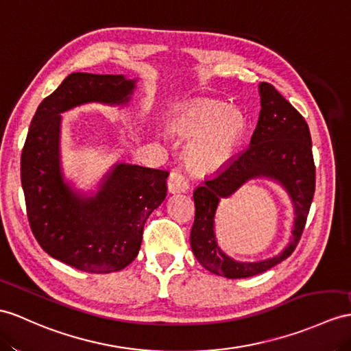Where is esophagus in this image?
Returning a JSON list of instances; mask_svg holds the SVG:
<instances>
[{"label":"esophagus","mask_w":351,"mask_h":351,"mask_svg":"<svg viewBox=\"0 0 351 351\" xmlns=\"http://www.w3.org/2000/svg\"><path fill=\"white\" fill-rule=\"evenodd\" d=\"M189 189V182L180 169H173L168 178V191L171 193H183Z\"/></svg>","instance_id":"1"}]
</instances>
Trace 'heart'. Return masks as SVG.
I'll use <instances>...</instances> for the list:
<instances>
[{"label":"heart","mask_w":351,"mask_h":351,"mask_svg":"<svg viewBox=\"0 0 351 351\" xmlns=\"http://www.w3.org/2000/svg\"><path fill=\"white\" fill-rule=\"evenodd\" d=\"M174 128L193 135L187 146V160L201 173H213L232 156L244 132V116L234 108H221L211 102L186 108L174 117Z\"/></svg>","instance_id":"obj_1"}]
</instances>
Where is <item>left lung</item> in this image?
Returning <instances> with one entry per match:
<instances>
[{
  "mask_svg": "<svg viewBox=\"0 0 351 351\" xmlns=\"http://www.w3.org/2000/svg\"><path fill=\"white\" fill-rule=\"evenodd\" d=\"M259 93L262 108L250 146L193 192L192 252L205 269L226 278L258 276L287 259L301 240L315 191L311 135L305 119L272 84L262 82ZM253 178H269L283 185L294 202L297 217L291 243L280 255L259 263H238L219 250L214 216L220 199Z\"/></svg>",
  "mask_w": 351,
  "mask_h": 351,
  "instance_id": "8db88e82",
  "label": "left lung"
}]
</instances>
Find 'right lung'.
I'll list each match as a JSON object with an SVG mask.
<instances>
[{"mask_svg":"<svg viewBox=\"0 0 351 351\" xmlns=\"http://www.w3.org/2000/svg\"><path fill=\"white\" fill-rule=\"evenodd\" d=\"M135 82L122 74L73 73L41 101L21 158V180L34 237L52 258L108 274L138 254L143 229L167 196L168 171L116 164L93 196L64 182L59 162L61 113L88 102L126 106Z\"/></svg>","mask_w":351,"mask_h":351,"instance_id":"right-lung-1","label":"right lung"}]
</instances>
